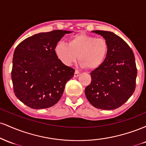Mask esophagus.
<instances>
[{
    "instance_id": "esophagus-1",
    "label": "esophagus",
    "mask_w": 146,
    "mask_h": 146,
    "mask_svg": "<svg viewBox=\"0 0 146 146\" xmlns=\"http://www.w3.org/2000/svg\"><path fill=\"white\" fill-rule=\"evenodd\" d=\"M80 72H79L78 71H75V73H74V77H75V78H76V77H78L79 75H80Z\"/></svg>"
}]
</instances>
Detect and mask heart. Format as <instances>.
<instances>
[{
  "label": "heart",
  "mask_w": 146,
  "mask_h": 146,
  "mask_svg": "<svg viewBox=\"0 0 146 146\" xmlns=\"http://www.w3.org/2000/svg\"><path fill=\"white\" fill-rule=\"evenodd\" d=\"M108 51V44L103 38L78 33L69 39L68 44L58 42L55 53L66 66L73 64L77 59L82 67L95 70L102 66Z\"/></svg>",
  "instance_id": "b5f03b06"
}]
</instances>
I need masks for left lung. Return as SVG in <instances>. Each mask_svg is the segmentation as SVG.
Returning <instances> with one entry per match:
<instances>
[{
  "label": "left lung",
  "instance_id": "1",
  "mask_svg": "<svg viewBox=\"0 0 146 146\" xmlns=\"http://www.w3.org/2000/svg\"><path fill=\"white\" fill-rule=\"evenodd\" d=\"M108 44L105 61L90 73L91 82L85 88L87 100L95 108L113 110L125 103L136 87L137 69L132 50L125 42L110 31H93Z\"/></svg>",
  "mask_w": 146,
  "mask_h": 146
}]
</instances>
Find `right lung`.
<instances>
[{
	"mask_svg": "<svg viewBox=\"0 0 146 146\" xmlns=\"http://www.w3.org/2000/svg\"><path fill=\"white\" fill-rule=\"evenodd\" d=\"M68 31L54 30L26 38L16 46L13 57L11 80L14 94L33 109L58 103L65 84L75 70L58 59L55 46Z\"/></svg>",
	"mask_w": 146,
	"mask_h": 146,
	"instance_id": "1",
	"label": "right lung"
}]
</instances>
